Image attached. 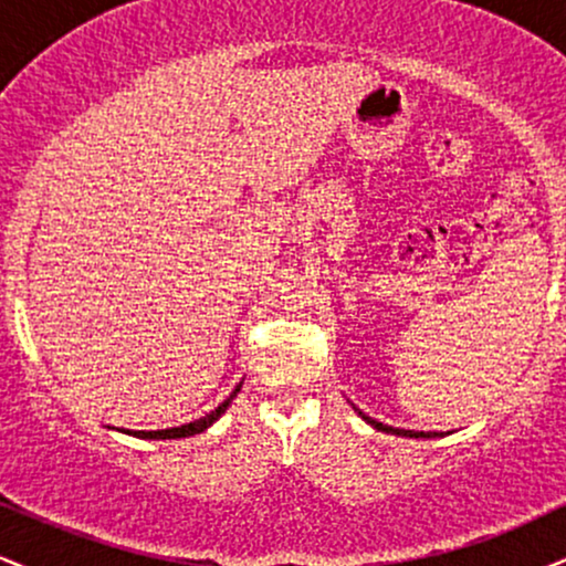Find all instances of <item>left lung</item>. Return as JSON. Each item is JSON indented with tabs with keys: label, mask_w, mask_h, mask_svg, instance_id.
<instances>
[{
	"label": "left lung",
	"mask_w": 566,
	"mask_h": 566,
	"mask_svg": "<svg viewBox=\"0 0 566 566\" xmlns=\"http://www.w3.org/2000/svg\"><path fill=\"white\" fill-rule=\"evenodd\" d=\"M361 418L367 420L369 426L373 428H378V431H382V433H394V437H407V439H433V437H441V433H437V431H405V428H394V426H382V423H378V420H373V418H367L365 412H359Z\"/></svg>",
	"instance_id": "obj_1"
}]
</instances>
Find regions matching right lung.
I'll return each instance as SVG.
<instances>
[{"label": "right lung", "mask_w": 566, "mask_h": 566, "mask_svg": "<svg viewBox=\"0 0 566 566\" xmlns=\"http://www.w3.org/2000/svg\"><path fill=\"white\" fill-rule=\"evenodd\" d=\"M239 388H242V382H239V386L233 388V391L229 394V399H226L223 405H218L216 409H212V412H207L205 418L193 420V423H186V426H178V428H161V431H135L133 437H138V439H186V437H193V433L207 431V428L216 423L220 415H223L226 409H229V405L233 401V396L239 394Z\"/></svg>", "instance_id": "add662e5"}]
</instances>
